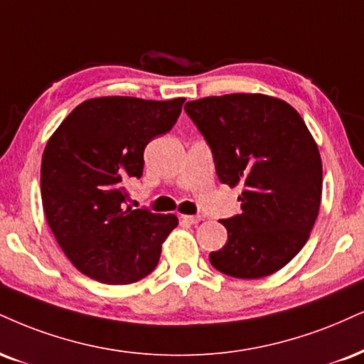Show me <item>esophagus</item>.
<instances>
[{"mask_svg":"<svg viewBox=\"0 0 364 364\" xmlns=\"http://www.w3.org/2000/svg\"><path fill=\"white\" fill-rule=\"evenodd\" d=\"M183 222H188V224H198L201 220L200 215H181Z\"/></svg>","mask_w":364,"mask_h":364,"instance_id":"1","label":"esophagus"}]
</instances>
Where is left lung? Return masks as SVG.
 <instances>
[{
    "instance_id": "left-lung-1",
    "label": "left lung",
    "mask_w": 364,
    "mask_h": 364,
    "mask_svg": "<svg viewBox=\"0 0 364 364\" xmlns=\"http://www.w3.org/2000/svg\"><path fill=\"white\" fill-rule=\"evenodd\" d=\"M207 140L220 183L242 186V212L225 220V246L210 252L220 273L256 279L288 264L318 215L322 161L299 112L266 95L208 96L185 105Z\"/></svg>"
}]
</instances>
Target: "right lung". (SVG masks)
Wrapping results in <instances>:
<instances>
[{
    "instance_id": "1",
    "label": "right lung",
    "mask_w": 364,
    "mask_h": 364,
    "mask_svg": "<svg viewBox=\"0 0 364 364\" xmlns=\"http://www.w3.org/2000/svg\"><path fill=\"white\" fill-rule=\"evenodd\" d=\"M185 98L105 96L69 113L42 156L47 224L68 259L87 278L129 284L152 273L174 215L127 207L125 183L142 176L144 149L176 124Z\"/></svg>"
}]
</instances>
